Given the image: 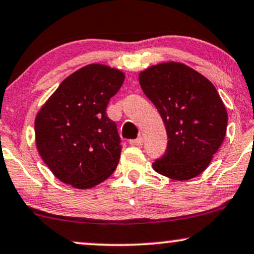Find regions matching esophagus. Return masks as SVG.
<instances>
[{"label": "esophagus", "mask_w": 254, "mask_h": 254, "mask_svg": "<svg viewBox=\"0 0 254 254\" xmlns=\"http://www.w3.org/2000/svg\"><path fill=\"white\" fill-rule=\"evenodd\" d=\"M143 143H144V139H143V137H138V138L130 140V144L131 145H136V146L143 145Z\"/></svg>", "instance_id": "obj_1"}]
</instances>
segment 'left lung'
Wrapping results in <instances>:
<instances>
[{"mask_svg":"<svg viewBox=\"0 0 254 254\" xmlns=\"http://www.w3.org/2000/svg\"><path fill=\"white\" fill-rule=\"evenodd\" d=\"M139 84L167 130V149L152 163L155 172L180 181L200 175L227 129V111L214 85L179 63L149 67L139 74Z\"/></svg>","mask_w":254,"mask_h":254,"instance_id":"8db88e82","label":"left lung"}]
</instances>
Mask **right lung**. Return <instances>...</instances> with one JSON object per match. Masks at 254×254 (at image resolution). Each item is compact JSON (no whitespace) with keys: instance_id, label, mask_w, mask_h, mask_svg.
I'll return each mask as SVG.
<instances>
[{"instance_id":"1","label":"right lung","mask_w":254,"mask_h":254,"mask_svg":"<svg viewBox=\"0 0 254 254\" xmlns=\"http://www.w3.org/2000/svg\"><path fill=\"white\" fill-rule=\"evenodd\" d=\"M123 81L118 69L85 66L61 82L39 111L36 146L60 181L87 189L115 172L122 140L106 108Z\"/></svg>"}]
</instances>
